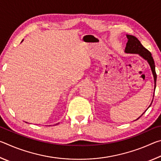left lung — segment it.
<instances>
[{"label":"left lung","mask_w":161,"mask_h":161,"mask_svg":"<svg viewBox=\"0 0 161 161\" xmlns=\"http://www.w3.org/2000/svg\"><path fill=\"white\" fill-rule=\"evenodd\" d=\"M126 37L128 38V42L126 43V48H125V53H131V54H138L141 57H142L144 59H146V60H147V62H148L150 67H151L153 75L154 84H155L154 91H155V89H156V86L157 75L156 72V66H155V62H154L151 53H150V52L147 50V49L144 47L142 45H141V42L135 36H133V35H126ZM152 102H153V101H152ZM151 105H150L149 107H151Z\"/></svg>","instance_id":"obj_1"}]
</instances>
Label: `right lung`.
Returning <instances> with one entry per match:
<instances>
[{
  "mask_svg": "<svg viewBox=\"0 0 161 161\" xmlns=\"http://www.w3.org/2000/svg\"><path fill=\"white\" fill-rule=\"evenodd\" d=\"M23 40H22V42H23Z\"/></svg>",
  "mask_w": 161,
  "mask_h": 161,
  "instance_id": "add662e5",
  "label": "right lung"
}]
</instances>
